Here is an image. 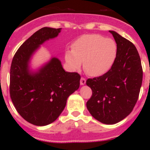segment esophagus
I'll list each match as a JSON object with an SVG mask.
<instances>
[{
  "label": "esophagus",
  "instance_id": "34e87169",
  "mask_svg": "<svg viewBox=\"0 0 150 150\" xmlns=\"http://www.w3.org/2000/svg\"><path fill=\"white\" fill-rule=\"evenodd\" d=\"M86 83V80L84 77H81L80 79V85H84Z\"/></svg>",
  "mask_w": 150,
  "mask_h": 150
}]
</instances>
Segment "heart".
<instances>
[{
	"label": "heart",
	"instance_id": "1",
	"mask_svg": "<svg viewBox=\"0 0 150 150\" xmlns=\"http://www.w3.org/2000/svg\"><path fill=\"white\" fill-rule=\"evenodd\" d=\"M65 51L64 58L68 68L76 71L84 62V68L91 76H101L111 69L117 54L116 42L99 34H86L78 38Z\"/></svg>",
	"mask_w": 150,
	"mask_h": 150
}]
</instances>
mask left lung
Instances as JSON below:
<instances>
[{
    "instance_id": "1",
    "label": "left lung",
    "mask_w": 150,
    "mask_h": 150,
    "mask_svg": "<svg viewBox=\"0 0 150 150\" xmlns=\"http://www.w3.org/2000/svg\"><path fill=\"white\" fill-rule=\"evenodd\" d=\"M109 32L117 46L114 63L107 73L88 79L86 84L92 90L87 102L90 114L101 123L112 125L133 109L142 85V68L135 45L114 31Z\"/></svg>"
}]
</instances>
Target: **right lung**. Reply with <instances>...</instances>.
I'll use <instances>...</instances> for the list:
<instances>
[{
  "mask_svg": "<svg viewBox=\"0 0 150 150\" xmlns=\"http://www.w3.org/2000/svg\"><path fill=\"white\" fill-rule=\"evenodd\" d=\"M61 28L43 27L15 53L10 72V94L17 111L32 124L44 126L58 118L70 94L80 87V75L65 72L56 57L37 71L30 68L31 58L39 46L56 37Z\"/></svg>",
  "mask_w": 150,
  "mask_h": 150,
  "instance_id": "obj_1",
  "label": "right lung"
}]
</instances>
